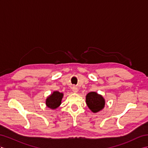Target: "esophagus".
<instances>
[{
    "mask_svg": "<svg viewBox=\"0 0 148 148\" xmlns=\"http://www.w3.org/2000/svg\"><path fill=\"white\" fill-rule=\"evenodd\" d=\"M72 90H73V91L75 93L77 92V91H78V89L76 86H73V88H72Z\"/></svg>",
    "mask_w": 148,
    "mask_h": 148,
    "instance_id": "obj_1",
    "label": "esophagus"
}]
</instances>
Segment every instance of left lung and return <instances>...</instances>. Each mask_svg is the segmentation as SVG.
Masks as SVG:
<instances>
[{
    "label": "left lung",
    "instance_id": "8db88e82",
    "mask_svg": "<svg viewBox=\"0 0 148 148\" xmlns=\"http://www.w3.org/2000/svg\"><path fill=\"white\" fill-rule=\"evenodd\" d=\"M86 102L90 110L94 113L102 110L105 106L104 97L96 92H90L87 94Z\"/></svg>",
    "mask_w": 148,
    "mask_h": 148
}]
</instances>
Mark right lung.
Instances as JSON below:
<instances>
[{"mask_svg": "<svg viewBox=\"0 0 148 148\" xmlns=\"http://www.w3.org/2000/svg\"><path fill=\"white\" fill-rule=\"evenodd\" d=\"M63 95V93H60L59 91H54L52 94L47 97L45 104L48 108L52 109L58 108L61 104Z\"/></svg>", "mask_w": 148, "mask_h": 148, "instance_id": "obj_1", "label": "right lung"}]
</instances>
